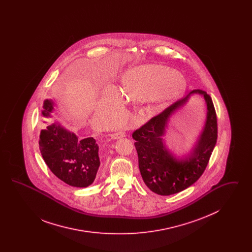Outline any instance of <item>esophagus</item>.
<instances>
[{"mask_svg":"<svg viewBox=\"0 0 252 252\" xmlns=\"http://www.w3.org/2000/svg\"><path fill=\"white\" fill-rule=\"evenodd\" d=\"M126 136V133L123 131H118L115 132V133H112V134H110V137L112 138V139H120V138H124Z\"/></svg>","mask_w":252,"mask_h":252,"instance_id":"esophagus-1","label":"esophagus"}]
</instances>
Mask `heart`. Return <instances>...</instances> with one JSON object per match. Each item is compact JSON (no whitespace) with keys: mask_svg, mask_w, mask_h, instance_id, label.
I'll return each instance as SVG.
<instances>
[{"mask_svg":"<svg viewBox=\"0 0 252 252\" xmlns=\"http://www.w3.org/2000/svg\"><path fill=\"white\" fill-rule=\"evenodd\" d=\"M184 87L180 74L172 70L153 65L135 67L126 72L121 80V91L132 100H169L179 95ZM122 97L113 88H108L99 109L105 113L119 114Z\"/></svg>","mask_w":252,"mask_h":252,"instance_id":"obj_1","label":"heart"}]
</instances>
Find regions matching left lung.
<instances>
[{
	"instance_id": "obj_1",
	"label": "left lung",
	"mask_w": 252,
	"mask_h": 252,
	"mask_svg": "<svg viewBox=\"0 0 252 252\" xmlns=\"http://www.w3.org/2000/svg\"><path fill=\"white\" fill-rule=\"evenodd\" d=\"M192 94L204 96L207 105L206 123L192 152L179 160L167 150L162 137L170 115ZM132 138L136 141L134 145L145 185L159 195L181 192L202 176L216 146L217 118L213 100L205 91L193 90L186 97L178 100L136 129Z\"/></svg>"
}]
</instances>
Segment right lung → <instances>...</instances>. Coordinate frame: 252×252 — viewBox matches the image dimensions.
Instances as JSON below:
<instances>
[{"instance_id": "obj_1", "label": "right lung", "mask_w": 252, "mask_h": 252, "mask_svg": "<svg viewBox=\"0 0 252 252\" xmlns=\"http://www.w3.org/2000/svg\"><path fill=\"white\" fill-rule=\"evenodd\" d=\"M53 110V101L46 99L42 115L49 118ZM38 144L49 169L63 182L82 188L95 180L100 159L99 147L93 137L79 140L57 122L41 130Z\"/></svg>"}]
</instances>
